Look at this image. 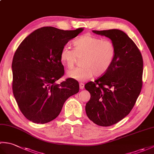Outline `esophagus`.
<instances>
[{"label":"esophagus","mask_w":154,"mask_h":154,"mask_svg":"<svg viewBox=\"0 0 154 154\" xmlns=\"http://www.w3.org/2000/svg\"><path fill=\"white\" fill-rule=\"evenodd\" d=\"M84 87H85V85L83 84V83H80L79 84V88H80V89H84Z\"/></svg>","instance_id":"obj_1"}]
</instances>
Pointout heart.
<instances>
[{"label": "heart", "instance_id": "heart-1", "mask_svg": "<svg viewBox=\"0 0 154 154\" xmlns=\"http://www.w3.org/2000/svg\"><path fill=\"white\" fill-rule=\"evenodd\" d=\"M73 49L67 45L62 48L60 52L61 63L72 68L77 58L81 67L67 71L71 79L84 82L93 77H99L106 73L112 65L116 57V48L112 41L91 34H85L75 40Z\"/></svg>", "mask_w": 154, "mask_h": 154}]
</instances>
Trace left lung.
Returning a JSON list of instances; mask_svg holds the SVG:
<instances>
[{"label": "left lung", "instance_id": "1", "mask_svg": "<svg viewBox=\"0 0 154 154\" xmlns=\"http://www.w3.org/2000/svg\"><path fill=\"white\" fill-rule=\"evenodd\" d=\"M93 32L110 38L116 45V54L106 73L85 85L91 94L85 110L94 124L110 126L122 120L134 106L142 87L143 58L124 32L116 29Z\"/></svg>", "mask_w": 154, "mask_h": 154}]
</instances>
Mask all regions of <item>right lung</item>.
Instances as JSON below:
<instances>
[{
    "label": "right lung",
    "instance_id": "right-lung-1",
    "mask_svg": "<svg viewBox=\"0 0 154 154\" xmlns=\"http://www.w3.org/2000/svg\"><path fill=\"white\" fill-rule=\"evenodd\" d=\"M83 30H63L47 26L26 38L12 60V91L21 112L28 120L45 124L60 114L69 97L77 94L79 85L71 78L60 84L64 75L60 52L71 39Z\"/></svg>",
    "mask_w": 154,
    "mask_h": 154
}]
</instances>
